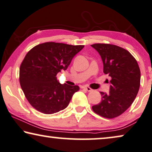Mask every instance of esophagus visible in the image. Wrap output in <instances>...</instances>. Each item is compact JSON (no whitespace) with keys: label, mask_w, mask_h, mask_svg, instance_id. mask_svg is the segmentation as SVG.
Segmentation results:
<instances>
[{"label":"esophagus","mask_w":152,"mask_h":152,"mask_svg":"<svg viewBox=\"0 0 152 152\" xmlns=\"http://www.w3.org/2000/svg\"><path fill=\"white\" fill-rule=\"evenodd\" d=\"M83 88L84 89H85V90H87V91H89V92H90V91H92V89H91V88L89 87H87V86H83Z\"/></svg>","instance_id":"obj_1"}]
</instances>
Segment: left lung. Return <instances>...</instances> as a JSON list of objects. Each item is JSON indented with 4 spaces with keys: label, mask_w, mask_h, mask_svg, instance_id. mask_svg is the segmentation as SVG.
<instances>
[{
    "label": "left lung",
    "mask_w": 152,
    "mask_h": 152,
    "mask_svg": "<svg viewBox=\"0 0 152 152\" xmlns=\"http://www.w3.org/2000/svg\"><path fill=\"white\" fill-rule=\"evenodd\" d=\"M103 63V72L110 80V92L100 91L102 101L92 106L100 116L112 119L124 113L132 104L139 91L141 72L137 61L128 50L115 45L95 44Z\"/></svg>",
    "instance_id": "8db88e82"
}]
</instances>
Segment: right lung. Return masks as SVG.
<instances>
[{
	"instance_id": "obj_1",
	"label": "right lung",
	"mask_w": 152,
	"mask_h": 152,
	"mask_svg": "<svg viewBox=\"0 0 152 152\" xmlns=\"http://www.w3.org/2000/svg\"><path fill=\"white\" fill-rule=\"evenodd\" d=\"M84 46L46 42L35 46L26 54L20 67V83L25 97L34 108L44 114L65 109L77 85L61 84L56 74L66 70L72 58Z\"/></svg>"
}]
</instances>
